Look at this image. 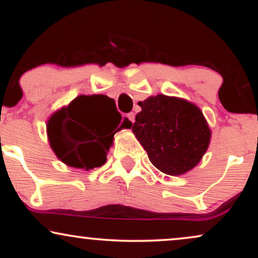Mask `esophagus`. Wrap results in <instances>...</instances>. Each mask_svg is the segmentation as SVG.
I'll use <instances>...</instances> for the list:
<instances>
[{
	"instance_id": "esophagus-1",
	"label": "esophagus",
	"mask_w": 258,
	"mask_h": 258,
	"mask_svg": "<svg viewBox=\"0 0 258 258\" xmlns=\"http://www.w3.org/2000/svg\"><path fill=\"white\" fill-rule=\"evenodd\" d=\"M126 117L129 118V121L132 123L135 122V114H134V112H129V114L126 115Z\"/></svg>"
}]
</instances>
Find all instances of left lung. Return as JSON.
I'll use <instances>...</instances> for the list:
<instances>
[{
    "instance_id": "1",
    "label": "left lung",
    "mask_w": 258,
    "mask_h": 258,
    "mask_svg": "<svg viewBox=\"0 0 258 258\" xmlns=\"http://www.w3.org/2000/svg\"><path fill=\"white\" fill-rule=\"evenodd\" d=\"M133 132L151 163L167 175H183L202 160L211 132L203 112L194 103L165 95L139 102Z\"/></svg>"
}]
</instances>
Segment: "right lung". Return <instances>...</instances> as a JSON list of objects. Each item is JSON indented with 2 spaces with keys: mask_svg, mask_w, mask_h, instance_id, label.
Here are the masks:
<instances>
[{
  "mask_svg": "<svg viewBox=\"0 0 258 258\" xmlns=\"http://www.w3.org/2000/svg\"><path fill=\"white\" fill-rule=\"evenodd\" d=\"M105 103L111 104L112 100L104 95H81L48 119L49 144L63 163L84 170L101 167L115 133L132 128V122L122 119L117 110L112 117L103 108Z\"/></svg>",
  "mask_w": 258,
  "mask_h": 258,
  "instance_id": "add662e5",
  "label": "right lung"
}]
</instances>
